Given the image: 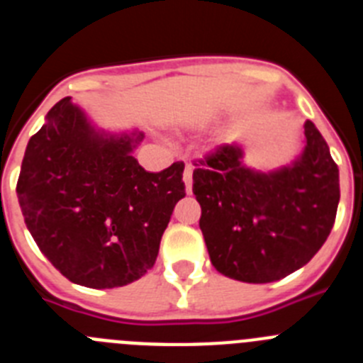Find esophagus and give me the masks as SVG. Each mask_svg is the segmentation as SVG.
Wrapping results in <instances>:
<instances>
[{"instance_id": "obj_1", "label": "esophagus", "mask_w": 363, "mask_h": 363, "mask_svg": "<svg viewBox=\"0 0 363 363\" xmlns=\"http://www.w3.org/2000/svg\"><path fill=\"white\" fill-rule=\"evenodd\" d=\"M192 171H194V167H192L191 163H187L184 169V184H185V191H187V194H191L192 192Z\"/></svg>"}]
</instances>
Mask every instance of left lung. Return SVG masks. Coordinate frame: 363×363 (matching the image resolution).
I'll list each match as a JSON object with an SVG mask.
<instances>
[{
  "label": "left lung",
  "instance_id": "8db88e82",
  "mask_svg": "<svg viewBox=\"0 0 363 363\" xmlns=\"http://www.w3.org/2000/svg\"><path fill=\"white\" fill-rule=\"evenodd\" d=\"M306 140L293 167L269 174L243 167L236 145L194 160L192 192L218 272L269 284L303 267L325 243L340 201L338 165L313 121H306Z\"/></svg>",
  "mask_w": 363,
  "mask_h": 363
}]
</instances>
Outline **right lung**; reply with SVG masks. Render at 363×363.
I'll return each instance as SVG.
<instances>
[{"label":"right lung","mask_w":363,"mask_h":363,"mask_svg":"<svg viewBox=\"0 0 363 363\" xmlns=\"http://www.w3.org/2000/svg\"><path fill=\"white\" fill-rule=\"evenodd\" d=\"M142 138L101 136L67 96L28 140L16 185L19 207L40 251L74 284L121 287L156 262L185 196V165L147 172L130 154Z\"/></svg>","instance_id":"1"}]
</instances>
